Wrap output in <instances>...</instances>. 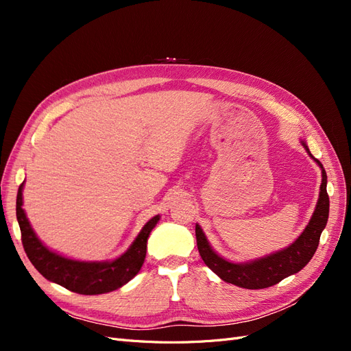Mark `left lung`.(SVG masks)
<instances>
[{
  "instance_id": "left-lung-1",
  "label": "left lung",
  "mask_w": 351,
  "mask_h": 351,
  "mask_svg": "<svg viewBox=\"0 0 351 351\" xmlns=\"http://www.w3.org/2000/svg\"><path fill=\"white\" fill-rule=\"evenodd\" d=\"M300 142L306 152L309 154V156L317 165H319L322 173V183L319 187V199H317V204L309 224L306 226L302 234L297 237L295 241H293L290 246L254 261L240 263L230 262L226 258L219 256V254L212 249L204 230L200 228L199 224H196V241L200 256L204 259L206 267L210 271H214L222 281L234 284L237 287H241V289L247 290L267 289V287L278 284L284 278L290 277L293 274H297L313 258L329 215L326 173L322 164L317 161L316 158H313L304 141Z\"/></svg>"
}]
</instances>
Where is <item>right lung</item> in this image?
<instances>
[{
  "mask_svg": "<svg viewBox=\"0 0 351 351\" xmlns=\"http://www.w3.org/2000/svg\"><path fill=\"white\" fill-rule=\"evenodd\" d=\"M23 186L20 184L16 200V215L22 231L23 247L32 265L44 277L64 289L84 294H104L120 289L141 271L146 256V244L151 231L159 221L155 215L146 222L139 234L121 256L114 261H76L48 249L32 228L23 206Z\"/></svg>",
  "mask_w": 351,
  "mask_h": 351,
  "instance_id": "obj_1",
  "label": "right lung"
}]
</instances>
